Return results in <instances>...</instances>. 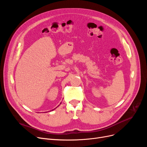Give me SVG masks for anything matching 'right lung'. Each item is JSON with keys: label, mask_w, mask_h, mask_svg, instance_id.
<instances>
[{"label": "right lung", "mask_w": 147, "mask_h": 147, "mask_svg": "<svg viewBox=\"0 0 147 147\" xmlns=\"http://www.w3.org/2000/svg\"><path fill=\"white\" fill-rule=\"evenodd\" d=\"M60 104H61V103H60Z\"/></svg>", "instance_id": "obj_1"}]
</instances>
